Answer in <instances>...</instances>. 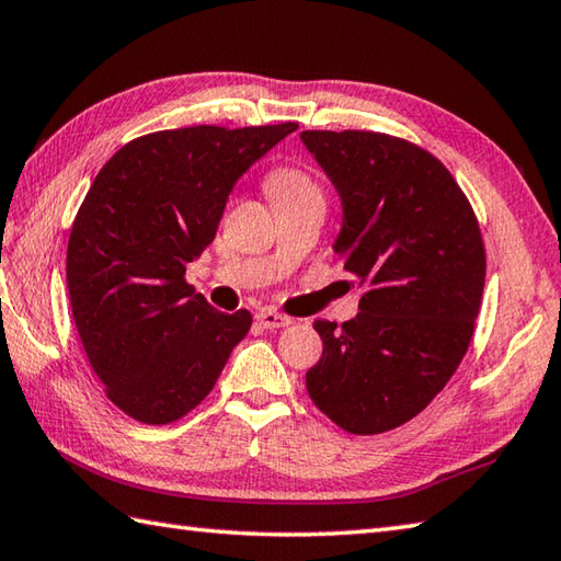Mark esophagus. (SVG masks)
<instances>
[{
  "label": "esophagus",
  "instance_id": "obj_1",
  "mask_svg": "<svg viewBox=\"0 0 561 561\" xmlns=\"http://www.w3.org/2000/svg\"><path fill=\"white\" fill-rule=\"evenodd\" d=\"M255 321H257V325H262V328H284V325L291 323V318L282 316V313H277V311H272V309H262V311L255 316Z\"/></svg>",
  "mask_w": 561,
  "mask_h": 561
}]
</instances>
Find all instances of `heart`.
Returning <instances> with one entry per match:
<instances>
[{"mask_svg":"<svg viewBox=\"0 0 561 561\" xmlns=\"http://www.w3.org/2000/svg\"><path fill=\"white\" fill-rule=\"evenodd\" d=\"M265 186L274 206L284 202H296V199H321V186H318V182L309 172L301 168H294V164L274 168L267 174Z\"/></svg>","mask_w":561,"mask_h":561,"instance_id":"b5f03b06","label":"heart"}]
</instances>
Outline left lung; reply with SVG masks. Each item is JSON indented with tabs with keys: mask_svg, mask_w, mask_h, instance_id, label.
I'll return each mask as SVG.
<instances>
[{
	"mask_svg": "<svg viewBox=\"0 0 561 561\" xmlns=\"http://www.w3.org/2000/svg\"><path fill=\"white\" fill-rule=\"evenodd\" d=\"M343 202L335 252L359 279V313L316 321L323 355L311 401L353 435L415 419L455 375L474 335L486 250L465 192L415 142L375 130H304Z\"/></svg>",
	"mask_w": 561,
	"mask_h": 561,
	"instance_id": "left-lung-1",
	"label": "left lung"
}]
</instances>
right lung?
Instances as JSON below:
<instances>
[{
  "mask_svg": "<svg viewBox=\"0 0 561 561\" xmlns=\"http://www.w3.org/2000/svg\"><path fill=\"white\" fill-rule=\"evenodd\" d=\"M296 128L156 130L94 178L68 240L70 306L106 397L134 421L168 425L196 409L248 335L250 311H216L184 274L240 174Z\"/></svg>",
  "mask_w": 561,
  "mask_h": 561,
  "instance_id": "add662e5",
  "label": "right lung"
}]
</instances>
